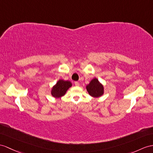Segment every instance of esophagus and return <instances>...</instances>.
Returning <instances> with one entry per match:
<instances>
[{"instance_id": "obj_1", "label": "esophagus", "mask_w": 153, "mask_h": 153, "mask_svg": "<svg viewBox=\"0 0 153 153\" xmlns=\"http://www.w3.org/2000/svg\"><path fill=\"white\" fill-rule=\"evenodd\" d=\"M74 85H76V86H79V85H80V84H79V82H74Z\"/></svg>"}]
</instances>
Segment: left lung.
<instances>
[{"instance_id":"8db88e82","label":"left lung","mask_w":153,"mask_h":153,"mask_svg":"<svg viewBox=\"0 0 153 153\" xmlns=\"http://www.w3.org/2000/svg\"><path fill=\"white\" fill-rule=\"evenodd\" d=\"M89 94L94 97H99L103 94L104 88L97 79H94L86 86Z\"/></svg>"}]
</instances>
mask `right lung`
<instances>
[{"instance_id":"add662e5","label":"right lung","mask_w":153,"mask_h":153,"mask_svg":"<svg viewBox=\"0 0 153 153\" xmlns=\"http://www.w3.org/2000/svg\"><path fill=\"white\" fill-rule=\"evenodd\" d=\"M71 82L69 81L59 80L52 89L51 94L54 97H61L64 95L67 90L71 86Z\"/></svg>"}]
</instances>
